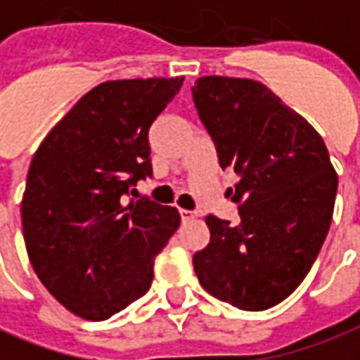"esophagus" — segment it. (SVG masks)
Instances as JSON below:
<instances>
[{
    "label": "esophagus",
    "instance_id": "1",
    "mask_svg": "<svg viewBox=\"0 0 360 360\" xmlns=\"http://www.w3.org/2000/svg\"><path fill=\"white\" fill-rule=\"evenodd\" d=\"M179 214H181V220H183V222H188V220L197 218V212H195V210H185V208H181Z\"/></svg>",
    "mask_w": 360,
    "mask_h": 360
}]
</instances>
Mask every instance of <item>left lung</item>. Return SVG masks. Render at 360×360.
I'll return each mask as SVG.
<instances>
[{
    "label": "left lung",
    "mask_w": 360,
    "mask_h": 360,
    "mask_svg": "<svg viewBox=\"0 0 360 360\" xmlns=\"http://www.w3.org/2000/svg\"><path fill=\"white\" fill-rule=\"evenodd\" d=\"M193 101L222 167L240 222L206 216L210 243L195 253L200 285L240 310H267L296 290L333 216L338 173L308 120L253 79L206 75Z\"/></svg>",
    "instance_id": "obj_1"
}]
</instances>
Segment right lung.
<instances>
[{"instance_id":"1","label":"right lung","mask_w":360,"mask_h":360,"mask_svg":"<svg viewBox=\"0 0 360 360\" xmlns=\"http://www.w3.org/2000/svg\"><path fill=\"white\" fill-rule=\"evenodd\" d=\"M183 77L105 82L42 140L21 202L22 236L40 283L64 308L101 321L142 298L154 259L181 216L134 185L152 177L148 130Z\"/></svg>"}]
</instances>
